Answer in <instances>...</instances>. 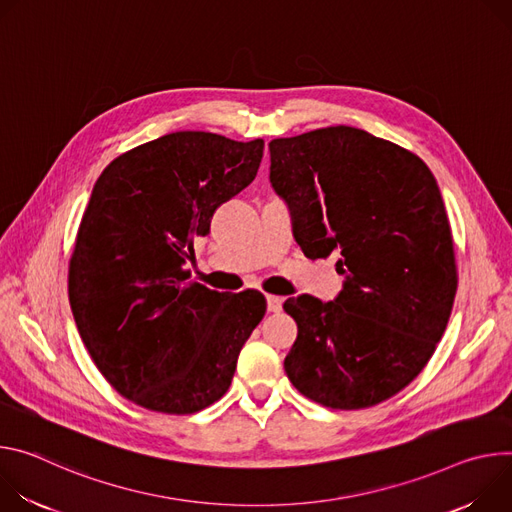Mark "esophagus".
I'll return each instance as SVG.
<instances>
[{
    "instance_id": "1",
    "label": "esophagus",
    "mask_w": 512,
    "mask_h": 512,
    "mask_svg": "<svg viewBox=\"0 0 512 512\" xmlns=\"http://www.w3.org/2000/svg\"><path fill=\"white\" fill-rule=\"evenodd\" d=\"M282 303H285V299H282V297H276V295L266 297V305H268L270 313H278L282 309Z\"/></svg>"
}]
</instances>
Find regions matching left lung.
Masks as SVG:
<instances>
[{"label":"left lung","instance_id":"left-lung-1","mask_svg":"<svg viewBox=\"0 0 512 512\" xmlns=\"http://www.w3.org/2000/svg\"><path fill=\"white\" fill-rule=\"evenodd\" d=\"M270 183L309 258L339 254L344 289L285 303L299 333L285 372L307 399L366 409L413 382L433 356L458 289L437 181L413 152L350 126L276 138Z\"/></svg>","mask_w":512,"mask_h":512}]
</instances>
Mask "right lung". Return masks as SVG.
<instances>
[{"label":"right lung","instance_id":"right-lung-1","mask_svg":"<svg viewBox=\"0 0 512 512\" xmlns=\"http://www.w3.org/2000/svg\"><path fill=\"white\" fill-rule=\"evenodd\" d=\"M264 140L175 132L111 160L83 213L69 301L103 378L128 401L197 413L227 392L266 313L258 291L217 293L191 280L193 240L246 189Z\"/></svg>","mask_w":512,"mask_h":512}]
</instances>
